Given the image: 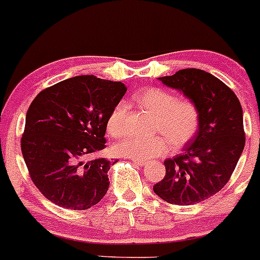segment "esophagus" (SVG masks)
Segmentation results:
<instances>
[{
  "mask_svg": "<svg viewBox=\"0 0 260 260\" xmlns=\"http://www.w3.org/2000/svg\"><path fill=\"white\" fill-rule=\"evenodd\" d=\"M131 160H132L133 162L136 164V165H140V166H145L146 165V161H143V160H136V158H131Z\"/></svg>",
  "mask_w": 260,
  "mask_h": 260,
  "instance_id": "34e87169",
  "label": "esophagus"
}]
</instances>
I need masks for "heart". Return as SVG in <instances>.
Returning a JSON list of instances; mask_svg holds the SVG:
<instances>
[{
	"label": "heart",
	"mask_w": 260,
	"mask_h": 260,
	"mask_svg": "<svg viewBox=\"0 0 260 260\" xmlns=\"http://www.w3.org/2000/svg\"><path fill=\"white\" fill-rule=\"evenodd\" d=\"M141 108L155 115L152 137H127L114 146L118 155L136 160H150L168 153L171 143L183 147L198 133L201 125L200 108L193 100L176 99L171 92L160 87H148L135 95ZM128 107L120 102L113 108L107 120L108 133L113 137L124 135V122Z\"/></svg>",
	"instance_id": "heart-1"
}]
</instances>
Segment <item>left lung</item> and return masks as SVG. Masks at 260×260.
Here are the masks:
<instances>
[{"instance_id": "left-lung-1", "label": "left lung", "mask_w": 260, "mask_h": 260, "mask_svg": "<svg viewBox=\"0 0 260 260\" xmlns=\"http://www.w3.org/2000/svg\"><path fill=\"white\" fill-rule=\"evenodd\" d=\"M198 105L201 125L180 155L164 161L166 173L153 191L171 205L190 206L228 184L245 146L243 109L238 96L213 75L198 69L158 77Z\"/></svg>"}]
</instances>
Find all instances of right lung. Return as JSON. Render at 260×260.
I'll return each mask as SVG.
<instances>
[{
	"label": "right lung",
	"instance_id": "right-lung-1",
	"mask_svg": "<svg viewBox=\"0 0 260 260\" xmlns=\"http://www.w3.org/2000/svg\"><path fill=\"white\" fill-rule=\"evenodd\" d=\"M125 91L122 82L84 75L47 87L32 100L21 152L32 183L48 201L87 210L107 194L108 171L117 161L89 157L105 148L108 117Z\"/></svg>",
	"mask_w": 260,
	"mask_h": 260
}]
</instances>
